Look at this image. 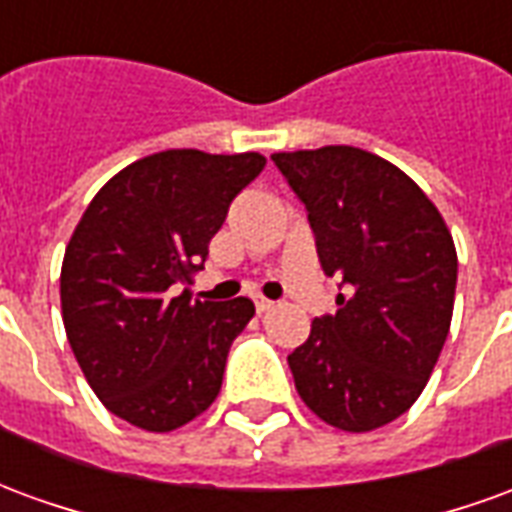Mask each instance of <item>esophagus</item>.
<instances>
[{
	"instance_id": "obj_1",
	"label": "esophagus",
	"mask_w": 512,
	"mask_h": 512,
	"mask_svg": "<svg viewBox=\"0 0 512 512\" xmlns=\"http://www.w3.org/2000/svg\"><path fill=\"white\" fill-rule=\"evenodd\" d=\"M271 307H274V301H271V299H263V296H257V299H255V310L257 312H268Z\"/></svg>"
}]
</instances>
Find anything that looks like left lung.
<instances>
[{
  "label": "left lung",
  "mask_w": 512,
  "mask_h": 512,
  "mask_svg": "<svg viewBox=\"0 0 512 512\" xmlns=\"http://www.w3.org/2000/svg\"><path fill=\"white\" fill-rule=\"evenodd\" d=\"M271 161L307 211L323 271L348 290L288 356L296 389L334 428H381L425 389L450 332V230L406 172L367 150L329 145Z\"/></svg>",
  "instance_id": "left-lung-1"
}]
</instances>
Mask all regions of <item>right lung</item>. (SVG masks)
Instances as JSON below:
<instances>
[{
    "instance_id": "right-lung-1",
    "label": "right lung",
    "mask_w": 512,
    "mask_h": 512,
    "mask_svg": "<svg viewBox=\"0 0 512 512\" xmlns=\"http://www.w3.org/2000/svg\"><path fill=\"white\" fill-rule=\"evenodd\" d=\"M260 153L164 150L117 172L65 249L62 321L87 384L115 417L167 433L222 389L249 299L191 301L230 202L263 172Z\"/></svg>"
}]
</instances>
